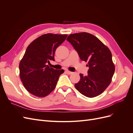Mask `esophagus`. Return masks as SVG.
<instances>
[{
  "mask_svg": "<svg viewBox=\"0 0 133 133\" xmlns=\"http://www.w3.org/2000/svg\"><path fill=\"white\" fill-rule=\"evenodd\" d=\"M65 72H66V74H69V75H70V74H71L72 73H73V72L70 71H69V70H66V71H65Z\"/></svg>",
  "mask_w": 133,
  "mask_h": 133,
  "instance_id": "34e87169",
  "label": "esophagus"
}]
</instances>
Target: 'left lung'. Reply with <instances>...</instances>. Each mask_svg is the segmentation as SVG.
<instances>
[{
    "label": "left lung",
    "mask_w": 133,
    "mask_h": 133,
    "mask_svg": "<svg viewBox=\"0 0 133 133\" xmlns=\"http://www.w3.org/2000/svg\"><path fill=\"white\" fill-rule=\"evenodd\" d=\"M78 52L82 60L88 62V75L80 74V81L75 87L80 93L88 98L101 94L109 85L115 71L109 49L90 33H74L66 39Z\"/></svg>",
    "instance_id": "obj_1"
}]
</instances>
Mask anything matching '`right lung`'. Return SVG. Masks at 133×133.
<instances>
[{"label":"right lung","instance_id":"right-lung-1","mask_svg":"<svg viewBox=\"0 0 133 133\" xmlns=\"http://www.w3.org/2000/svg\"><path fill=\"white\" fill-rule=\"evenodd\" d=\"M66 34L48 33L40 36L27 47L19 63L20 78L24 87L38 97H45L53 91L64 70L50 68L48 63L54 61L57 48L67 37Z\"/></svg>","mask_w":133,"mask_h":133}]
</instances>
